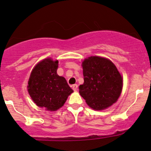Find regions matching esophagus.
Masks as SVG:
<instances>
[{"instance_id": "obj_1", "label": "esophagus", "mask_w": 151, "mask_h": 151, "mask_svg": "<svg viewBox=\"0 0 151 151\" xmlns=\"http://www.w3.org/2000/svg\"><path fill=\"white\" fill-rule=\"evenodd\" d=\"M72 89H73L74 91H77V90L78 85H77V84H74V85H72Z\"/></svg>"}]
</instances>
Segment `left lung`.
<instances>
[{
	"label": "left lung",
	"mask_w": 151,
	"mask_h": 151,
	"mask_svg": "<svg viewBox=\"0 0 151 151\" xmlns=\"http://www.w3.org/2000/svg\"><path fill=\"white\" fill-rule=\"evenodd\" d=\"M84 83L79 87L81 96L95 110H102L117 101L122 91L123 79L113 63L91 56L82 63Z\"/></svg>",
	"instance_id": "8db88e82"
}]
</instances>
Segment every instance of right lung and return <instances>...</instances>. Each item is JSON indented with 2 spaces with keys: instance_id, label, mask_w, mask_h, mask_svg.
Wrapping results in <instances>:
<instances>
[{
  "instance_id": "1",
  "label": "right lung",
  "mask_w": 151,
  "mask_h": 151,
  "mask_svg": "<svg viewBox=\"0 0 151 151\" xmlns=\"http://www.w3.org/2000/svg\"><path fill=\"white\" fill-rule=\"evenodd\" d=\"M58 60L47 58L35 67L28 81V91L38 106L56 111L63 106L73 92L64 77L57 74Z\"/></svg>"
}]
</instances>
